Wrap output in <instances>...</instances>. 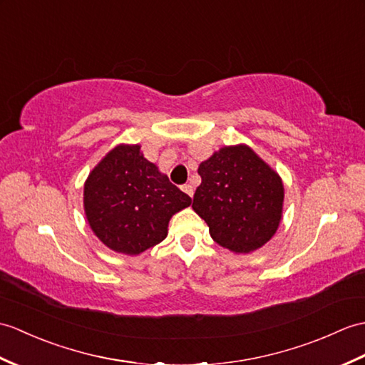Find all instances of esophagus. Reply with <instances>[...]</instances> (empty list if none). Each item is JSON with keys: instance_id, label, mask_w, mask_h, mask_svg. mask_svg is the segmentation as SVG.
<instances>
[{"instance_id": "esophagus-1", "label": "esophagus", "mask_w": 365, "mask_h": 365, "mask_svg": "<svg viewBox=\"0 0 365 365\" xmlns=\"http://www.w3.org/2000/svg\"><path fill=\"white\" fill-rule=\"evenodd\" d=\"M182 191H183V192H186V194H188L190 197H192V194H194V188H192V186H191L190 183L183 185V186H182Z\"/></svg>"}]
</instances>
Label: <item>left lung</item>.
I'll list each match as a JSON object with an SVG mask.
<instances>
[{"label":"left lung","mask_w":365,"mask_h":365,"mask_svg":"<svg viewBox=\"0 0 365 365\" xmlns=\"http://www.w3.org/2000/svg\"><path fill=\"white\" fill-rule=\"evenodd\" d=\"M192 210L233 253H250L277 233L283 216L282 177L247 144L224 146L199 165Z\"/></svg>","instance_id":"left-lung-1"}]
</instances>
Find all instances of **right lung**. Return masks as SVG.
<instances>
[{"label":"right lung","instance_id":"1","mask_svg":"<svg viewBox=\"0 0 365 365\" xmlns=\"http://www.w3.org/2000/svg\"><path fill=\"white\" fill-rule=\"evenodd\" d=\"M191 197L169 182L140 144H118L93 168L83 185L88 225L110 250L140 255L168 236L171 217Z\"/></svg>","mask_w":365,"mask_h":365}]
</instances>
